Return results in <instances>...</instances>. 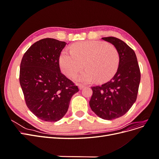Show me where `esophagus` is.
<instances>
[{
	"instance_id": "esophagus-1",
	"label": "esophagus",
	"mask_w": 159,
	"mask_h": 159,
	"mask_svg": "<svg viewBox=\"0 0 159 159\" xmlns=\"http://www.w3.org/2000/svg\"><path fill=\"white\" fill-rule=\"evenodd\" d=\"M84 87H85V86L83 85H79V86H78V88H79V89H80V90L82 89Z\"/></svg>"
}]
</instances>
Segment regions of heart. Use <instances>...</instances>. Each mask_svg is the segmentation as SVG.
Segmentation results:
<instances>
[{
  "mask_svg": "<svg viewBox=\"0 0 159 159\" xmlns=\"http://www.w3.org/2000/svg\"><path fill=\"white\" fill-rule=\"evenodd\" d=\"M59 64L62 72L70 78L75 76L85 66L87 69L76 77L78 82L88 84L96 80L103 83L117 72L119 54L114 46L104 42H80L71 46V52H61Z\"/></svg>",
  "mask_w": 159,
  "mask_h": 159,
  "instance_id": "heart-1",
  "label": "heart"
}]
</instances>
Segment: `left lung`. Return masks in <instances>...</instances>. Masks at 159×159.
<instances>
[{
    "label": "left lung",
    "instance_id": "1",
    "mask_svg": "<svg viewBox=\"0 0 159 159\" xmlns=\"http://www.w3.org/2000/svg\"><path fill=\"white\" fill-rule=\"evenodd\" d=\"M102 39L116 48L119 64L111 80L91 87L93 95L89 105L100 118L111 120L123 116L136 102L141 73L135 53L125 42L111 36Z\"/></svg>",
    "mask_w": 159,
    "mask_h": 159
}]
</instances>
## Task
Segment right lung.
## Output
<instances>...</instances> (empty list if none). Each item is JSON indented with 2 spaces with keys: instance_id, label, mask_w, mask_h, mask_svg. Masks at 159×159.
<instances>
[{
  "instance_id": "obj_1",
  "label": "right lung",
  "mask_w": 159,
  "mask_h": 159,
  "mask_svg": "<svg viewBox=\"0 0 159 159\" xmlns=\"http://www.w3.org/2000/svg\"><path fill=\"white\" fill-rule=\"evenodd\" d=\"M67 43L44 38L33 44L20 63V84L28 108L42 121L56 122L68 111L78 86L61 73L59 58Z\"/></svg>"
}]
</instances>
